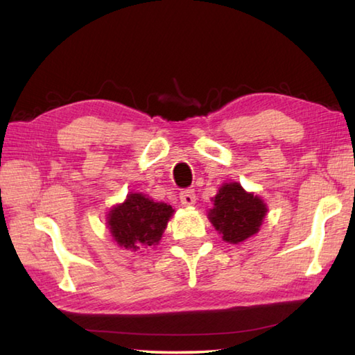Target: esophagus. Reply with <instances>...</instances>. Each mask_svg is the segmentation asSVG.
I'll return each instance as SVG.
<instances>
[{
    "mask_svg": "<svg viewBox=\"0 0 355 355\" xmlns=\"http://www.w3.org/2000/svg\"><path fill=\"white\" fill-rule=\"evenodd\" d=\"M195 191L193 189H184L180 192V201L183 206H193L195 205Z\"/></svg>",
    "mask_w": 355,
    "mask_h": 355,
    "instance_id": "esophagus-1",
    "label": "esophagus"
}]
</instances>
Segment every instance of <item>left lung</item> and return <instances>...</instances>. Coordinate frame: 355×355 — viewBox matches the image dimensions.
<instances>
[{"mask_svg":"<svg viewBox=\"0 0 355 355\" xmlns=\"http://www.w3.org/2000/svg\"><path fill=\"white\" fill-rule=\"evenodd\" d=\"M212 200L209 220L224 241L238 244L259 232L267 206L258 195L245 192L239 183H224Z\"/></svg>","mask_w":355,"mask_h":355,"instance_id":"8db88e82","label":"left lung"}]
</instances>
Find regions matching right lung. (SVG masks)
<instances>
[{"label":"right lung","instance_id":"right-lung-1","mask_svg":"<svg viewBox=\"0 0 355 355\" xmlns=\"http://www.w3.org/2000/svg\"><path fill=\"white\" fill-rule=\"evenodd\" d=\"M172 214L173 209L166 202L130 193L122 205L110 210L108 227L120 247L137 252L158 244Z\"/></svg>","mask_w":355,"mask_h":355}]
</instances>
